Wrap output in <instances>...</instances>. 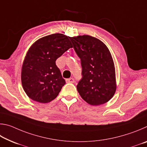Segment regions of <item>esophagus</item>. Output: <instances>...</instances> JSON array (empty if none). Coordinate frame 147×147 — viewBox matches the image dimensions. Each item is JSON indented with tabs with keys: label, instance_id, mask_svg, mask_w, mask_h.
<instances>
[{
	"label": "esophagus",
	"instance_id": "1",
	"mask_svg": "<svg viewBox=\"0 0 147 147\" xmlns=\"http://www.w3.org/2000/svg\"><path fill=\"white\" fill-rule=\"evenodd\" d=\"M66 82L67 83H74V80L73 78H67V79H66Z\"/></svg>",
	"mask_w": 147,
	"mask_h": 147
}]
</instances>
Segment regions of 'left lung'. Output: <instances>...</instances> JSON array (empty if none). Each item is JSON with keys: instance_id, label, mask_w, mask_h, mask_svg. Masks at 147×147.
I'll return each instance as SVG.
<instances>
[{"instance_id": "1", "label": "left lung", "mask_w": 147, "mask_h": 147, "mask_svg": "<svg viewBox=\"0 0 147 147\" xmlns=\"http://www.w3.org/2000/svg\"><path fill=\"white\" fill-rule=\"evenodd\" d=\"M69 38L81 59L82 78L76 86L80 95L92 106L106 103L117 89L115 65L108 48L89 35Z\"/></svg>"}]
</instances>
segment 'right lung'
I'll return each mask as SVG.
<instances>
[{"label": "right lung", "instance_id": "right-lung-1", "mask_svg": "<svg viewBox=\"0 0 147 147\" xmlns=\"http://www.w3.org/2000/svg\"><path fill=\"white\" fill-rule=\"evenodd\" d=\"M73 45L69 37L53 34L39 39L26 53L21 69V82L30 98L48 103L57 97L65 81L56 60Z\"/></svg>", "mask_w": 147, "mask_h": 147}]
</instances>
